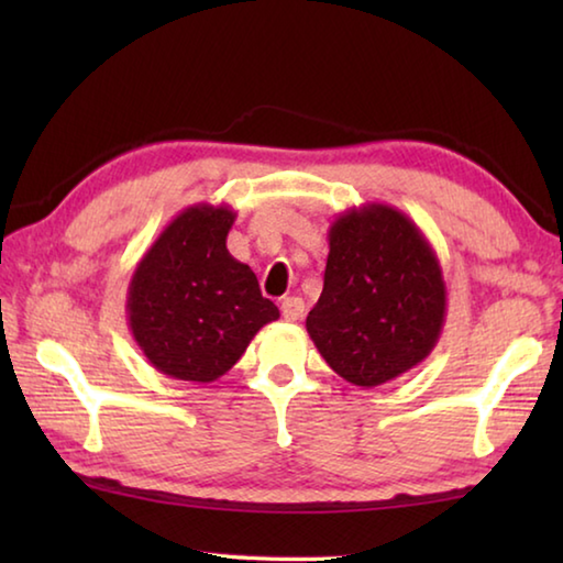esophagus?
<instances>
[{"label": "esophagus", "mask_w": 563, "mask_h": 563, "mask_svg": "<svg viewBox=\"0 0 563 563\" xmlns=\"http://www.w3.org/2000/svg\"><path fill=\"white\" fill-rule=\"evenodd\" d=\"M280 312L288 322H298L302 318V312H305V302L300 298H283Z\"/></svg>", "instance_id": "1"}]
</instances>
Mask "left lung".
I'll use <instances>...</instances> for the list:
<instances>
[{"mask_svg":"<svg viewBox=\"0 0 563 563\" xmlns=\"http://www.w3.org/2000/svg\"><path fill=\"white\" fill-rule=\"evenodd\" d=\"M328 241L325 283L305 320L318 352L357 387L409 373L444 328L446 285L434 247L387 203L340 213Z\"/></svg>","mask_w":563,"mask_h":563,"instance_id":"obj_1","label":"left lung"}]
</instances>
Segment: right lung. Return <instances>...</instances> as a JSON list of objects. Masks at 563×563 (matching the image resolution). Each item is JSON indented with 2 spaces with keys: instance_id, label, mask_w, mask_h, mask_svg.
I'll return each mask as SVG.
<instances>
[{
  "instance_id": "obj_1",
  "label": "right lung",
  "mask_w": 563,
  "mask_h": 563,
  "mask_svg": "<svg viewBox=\"0 0 563 563\" xmlns=\"http://www.w3.org/2000/svg\"><path fill=\"white\" fill-rule=\"evenodd\" d=\"M233 221L231 206H188L131 275L129 328L158 373L213 383L243 357L255 332L280 318L255 273L228 253Z\"/></svg>"
}]
</instances>
